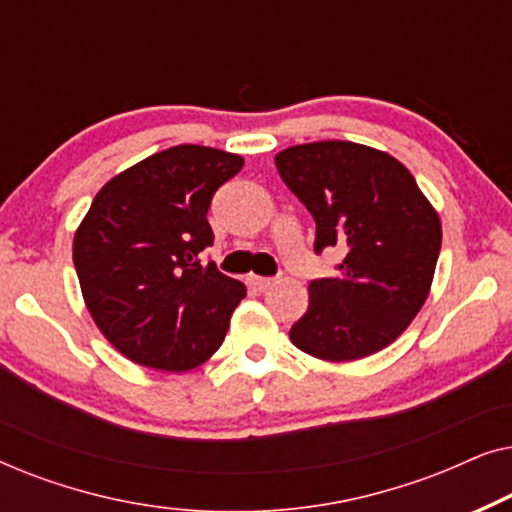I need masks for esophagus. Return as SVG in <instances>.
Segmentation results:
<instances>
[{
  "mask_svg": "<svg viewBox=\"0 0 512 512\" xmlns=\"http://www.w3.org/2000/svg\"><path fill=\"white\" fill-rule=\"evenodd\" d=\"M247 282H249L251 289H256V291H268L270 286L275 284V279H272V277H258V275H251V277L247 279Z\"/></svg>",
  "mask_w": 512,
  "mask_h": 512,
  "instance_id": "1",
  "label": "esophagus"
}]
</instances>
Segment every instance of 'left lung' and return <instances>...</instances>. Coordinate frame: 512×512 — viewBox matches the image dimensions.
<instances>
[{
    "label": "left lung",
    "mask_w": 512,
    "mask_h": 512,
    "mask_svg": "<svg viewBox=\"0 0 512 512\" xmlns=\"http://www.w3.org/2000/svg\"><path fill=\"white\" fill-rule=\"evenodd\" d=\"M275 165L314 216V251H347L338 275L310 282L291 342L333 363L389 347L429 298L443 242L438 212L408 167L373 146L298 144L279 151Z\"/></svg>",
    "instance_id": "left-lung-1"
}]
</instances>
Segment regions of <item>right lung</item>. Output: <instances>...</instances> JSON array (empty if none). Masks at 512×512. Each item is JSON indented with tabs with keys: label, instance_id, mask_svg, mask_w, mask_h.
Returning <instances> with one entry per match:
<instances>
[{
	"label": "right lung",
	"instance_id": "right-lung-1",
	"mask_svg": "<svg viewBox=\"0 0 512 512\" xmlns=\"http://www.w3.org/2000/svg\"><path fill=\"white\" fill-rule=\"evenodd\" d=\"M244 158L179 144L139 160L97 191L74 233L90 317L125 359L184 373L226 338L242 282L200 263L212 247L209 202Z\"/></svg>",
	"mask_w": 512,
	"mask_h": 512
}]
</instances>
